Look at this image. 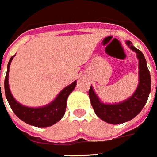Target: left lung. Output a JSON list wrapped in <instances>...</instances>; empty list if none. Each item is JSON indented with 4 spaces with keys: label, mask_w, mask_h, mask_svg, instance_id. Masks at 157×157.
I'll use <instances>...</instances> for the list:
<instances>
[{
    "label": "left lung",
    "mask_w": 157,
    "mask_h": 157,
    "mask_svg": "<svg viewBox=\"0 0 157 157\" xmlns=\"http://www.w3.org/2000/svg\"><path fill=\"white\" fill-rule=\"evenodd\" d=\"M126 43L130 49L136 53L139 60V83L134 94L121 103L104 104L100 101L92 86L89 90V97L96 115L105 122L115 125L135 118L146 105L151 91L150 73L143 53L136 48L130 41H127Z\"/></svg>",
    "instance_id": "8db88e82"
}]
</instances>
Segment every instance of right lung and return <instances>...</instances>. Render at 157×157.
Listing matches in <instances>:
<instances>
[{
	"instance_id": "add662e5",
	"label": "right lung",
	"mask_w": 157,
	"mask_h": 157,
	"mask_svg": "<svg viewBox=\"0 0 157 157\" xmlns=\"http://www.w3.org/2000/svg\"><path fill=\"white\" fill-rule=\"evenodd\" d=\"M14 57L11 56L7 66V73L4 80V90L5 95L7 98L8 102L13 112L16 114L18 118L21 121L29 124L31 126L39 127V128H46L54 125L55 123L58 122L64 115L65 109H66V101L69 94L74 91L76 85V82H74L72 84L65 87L62 92L58 94V96L48 105L41 108H29L20 104L18 101H15L13 96L11 95L10 88H9V68L10 64ZM1 91V83H0Z\"/></svg>"
}]
</instances>
